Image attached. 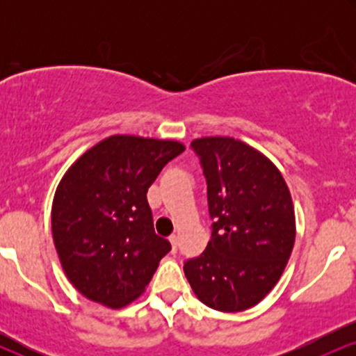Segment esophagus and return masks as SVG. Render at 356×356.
<instances>
[{
  "mask_svg": "<svg viewBox=\"0 0 356 356\" xmlns=\"http://www.w3.org/2000/svg\"><path fill=\"white\" fill-rule=\"evenodd\" d=\"M169 241H170V244H172V251L175 252V251H177V246H179V238L175 234H172L169 238Z\"/></svg>",
  "mask_w": 356,
  "mask_h": 356,
  "instance_id": "obj_1",
  "label": "esophagus"
}]
</instances>
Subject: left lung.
<instances>
[{
	"label": "left lung",
	"mask_w": 356,
	"mask_h": 356,
	"mask_svg": "<svg viewBox=\"0 0 356 356\" xmlns=\"http://www.w3.org/2000/svg\"><path fill=\"white\" fill-rule=\"evenodd\" d=\"M207 182L212 234L184 263L192 291L212 309L244 312L275 288L295 244V209L277 167L231 137L192 140Z\"/></svg>",
	"instance_id": "left-lung-1"
}]
</instances>
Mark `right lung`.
Listing matches in <instances>:
<instances>
[{"label":"right lung","instance_id":"obj_1","mask_svg":"<svg viewBox=\"0 0 356 356\" xmlns=\"http://www.w3.org/2000/svg\"><path fill=\"white\" fill-rule=\"evenodd\" d=\"M184 150L175 140L112 136L63 175L51 206L53 243L85 298L122 308L144 293L170 251L154 231L147 191Z\"/></svg>","mask_w":356,"mask_h":356}]
</instances>
